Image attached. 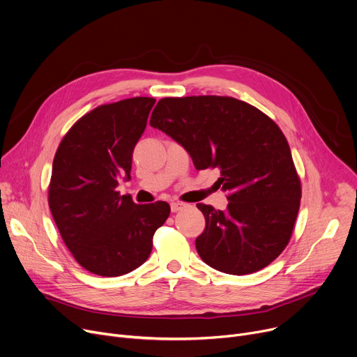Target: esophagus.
I'll list each match as a JSON object with an SVG mask.
<instances>
[{
    "label": "esophagus",
    "mask_w": 357,
    "mask_h": 357,
    "mask_svg": "<svg viewBox=\"0 0 357 357\" xmlns=\"http://www.w3.org/2000/svg\"><path fill=\"white\" fill-rule=\"evenodd\" d=\"M185 206H186V204H183V202H172V204H171L172 212H178V211H181L182 208H185Z\"/></svg>",
    "instance_id": "obj_1"
}]
</instances>
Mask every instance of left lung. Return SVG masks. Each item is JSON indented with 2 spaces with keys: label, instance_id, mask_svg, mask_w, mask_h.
Returning a JSON list of instances; mask_svg holds the SVG:
<instances>
[{
  "label": "left lung",
  "instance_id": "1",
  "mask_svg": "<svg viewBox=\"0 0 357 357\" xmlns=\"http://www.w3.org/2000/svg\"><path fill=\"white\" fill-rule=\"evenodd\" d=\"M192 158L198 171L217 168L228 194L224 211L198 204L205 231L195 245L205 264L244 275L267 267L287 247L301 186L280 128L254 106L221 96L165 98L151 116Z\"/></svg>",
  "mask_w": 357,
  "mask_h": 357
}]
</instances>
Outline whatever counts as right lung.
Segmentation results:
<instances>
[{
	"label": "right lung",
	"mask_w": 357,
	"mask_h": 357,
	"mask_svg": "<svg viewBox=\"0 0 357 357\" xmlns=\"http://www.w3.org/2000/svg\"><path fill=\"white\" fill-rule=\"evenodd\" d=\"M152 98L99 106L75 123L56 152L49 205L61 238L87 271L119 277L145 263L155 231L168 220L163 201L137 205L119 195L130 179L132 155L144 135Z\"/></svg>",
	"instance_id": "1"
}]
</instances>
